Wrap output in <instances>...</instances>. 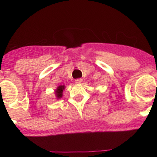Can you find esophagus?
I'll return each mask as SVG.
<instances>
[{
	"instance_id": "1",
	"label": "esophagus",
	"mask_w": 157,
	"mask_h": 157,
	"mask_svg": "<svg viewBox=\"0 0 157 157\" xmlns=\"http://www.w3.org/2000/svg\"><path fill=\"white\" fill-rule=\"evenodd\" d=\"M75 82L76 84H81L82 82V79H76Z\"/></svg>"
}]
</instances>
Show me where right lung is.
Instances as JSON below:
<instances>
[{"label":"right lung","mask_w":157,"mask_h":157,"mask_svg":"<svg viewBox=\"0 0 157 157\" xmlns=\"http://www.w3.org/2000/svg\"><path fill=\"white\" fill-rule=\"evenodd\" d=\"M65 89V86L64 85H61V86H59L57 88V89L55 90V95H56L57 99H60L62 97L63 95V91Z\"/></svg>","instance_id":"1"}]
</instances>
